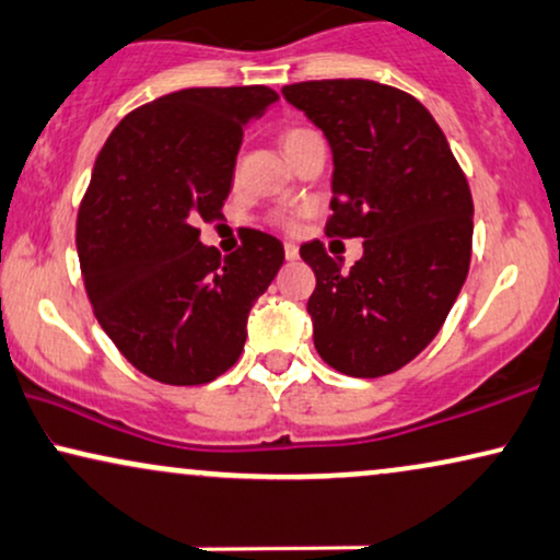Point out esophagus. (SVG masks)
<instances>
[{
  "instance_id": "1",
  "label": "esophagus",
  "mask_w": 560,
  "mask_h": 560,
  "mask_svg": "<svg viewBox=\"0 0 560 560\" xmlns=\"http://www.w3.org/2000/svg\"><path fill=\"white\" fill-rule=\"evenodd\" d=\"M285 259H288V262L298 259V246L293 242H285Z\"/></svg>"
}]
</instances>
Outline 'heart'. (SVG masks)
<instances>
[{
	"mask_svg": "<svg viewBox=\"0 0 560 560\" xmlns=\"http://www.w3.org/2000/svg\"><path fill=\"white\" fill-rule=\"evenodd\" d=\"M311 133H314V130H308V128H290V130H285V133H282V147H285V149L295 147V143H301L303 138H308ZM275 223H280V226H285V229L295 226L293 218H288V215H278V218H275Z\"/></svg>",
	"mask_w": 560,
	"mask_h": 560,
	"instance_id": "heart-1",
	"label": "heart"
}]
</instances>
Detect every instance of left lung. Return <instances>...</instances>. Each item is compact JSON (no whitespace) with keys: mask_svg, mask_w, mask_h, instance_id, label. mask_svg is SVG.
Instances as JSON below:
<instances>
[{"mask_svg":"<svg viewBox=\"0 0 560 560\" xmlns=\"http://www.w3.org/2000/svg\"><path fill=\"white\" fill-rule=\"evenodd\" d=\"M282 97L331 147L326 236L365 238L350 270L322 242L301 246L316 275L308 298L314 345L326 365L381 377L438 337L470 267L474 198L430 110L396 86L322 79Z\"/></svg>","mask_w":560,"mask_h":560,"instance_id":"obj_1","label":"left lung"}]
</instances>
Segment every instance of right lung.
Here are the masks:
<instances>
[{
  "label": "right lung",
  "instance_id": "right-lung-1",
  "mask_svg": "<svg viewBox=\"0 0 560 560\" xmlns=\"http://www.w3.org/2000/svg\"><path fill=\"white\" fill-rule=\"evenodd\" d=\"M278 100L270 86H192L118 122L94 162L77 215L86 295L136 370L170 386L215 381L238 360L246 318L285 249L244 229L221 257L200 221L223 218L246 122Z\"/></svg>",
  "mask_w": 560,
  "mask_h": 560
}]
</instances>
